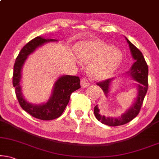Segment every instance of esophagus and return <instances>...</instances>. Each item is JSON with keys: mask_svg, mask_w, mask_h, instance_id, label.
<instances>
[{"mask_svg": "<svg viewBox=\"0 0 159 159\" xmlns=\"http://www.w3.org/2000/svg\"><path fill=\"white\" fill-rule=\"evenodd\" d=\"M81 85L83 88H86L89 86V82L88 80H86V78H83L81 81Z\"/></svg>", "mask_w": 159, "mask_h": 159, "instance_id": "esophagus-1", "label": "esophagus"}]
</instances>
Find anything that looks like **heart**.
I'll return each instance as SVG.
<instances>
[{
  "label": "heart",
  "instance_id": "obj_1",
  "mask_svg": "<svg viewBox=\"0 0 159 159\" xmlns=\"http://www.w3.org/2000/svg\"><path fill=\"white\" fill-rule=\"evenodd\" d=\"M78 58L84 62H91L89 71L96 79H105L115 72L123 60L119 48L97 41H85L75 48Z\"/></svg>",
  "mask_w": 159,
  "mask_h": 159
}]
</instances>
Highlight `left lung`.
<instances>
[{"label":"left lung","instance_id":"1","mask_svg":"<svg viewBox=\"0 0 159 159\" xmlns=\"http://www.w3.org/2000/svg\"><path fill=\"white\" fill-rule=\"evenodd\" d=\"M125 39L129 43L132 57L135 60V62L133 63L129 71L126 72V75L130 76L134 81L137 82V84H135L137 88L136 98L134 99L131 106L125 111V113L118 117H106L105 116H102L99 113L98 105H96L94 107V113L97 119L100 121L102 124L111 126L124 125L134 119L138 115L142 105H143L144 98L147 93L148 86V67L145 58L140 51L134 44L131 43L127 39V38L125 37ZM113 81L114 78H109L105 81L97 83V85L100 86L107 97L109 95L110 88H111V85Z\"/></svg>","mask_w":159,"mask_h":159}]
</instances>
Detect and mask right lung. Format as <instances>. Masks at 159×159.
Listing matches in <instances>:
<instances>
[{"label": "right lung", "instance_id": "1", "mask_svg": "<svg viewBox=\"0 0 159 159\" xmlns=\"http://www.w3.org/2000/svg\"><path fill=\"white\" fill-rule=\"evenodd\" d=\"M57 41V40L56 39H45L41 36L35 38L21 49L14 65L13 86L15 88L19 103L24 111L38 119L49 120L60 117L68 104L70 94L81 88L80 78L77 76L62 75L54 83L52 95L46 102L39 105L33 104L23 97L20 81L22 78V69L25 61L36 48L48 42Z\"/></svg>", "mask_w": 159, "mask_h": 159}]
</instances>
